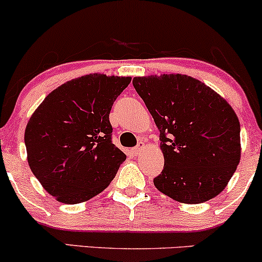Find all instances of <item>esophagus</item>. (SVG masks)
<instances>
[{
    "label": "esophagus",
    "instance_id": "1",
    "mask_svg": "<svg viewBox=\"0 0 262 262\" xmlns=\"http://www.w3.org/2000/svg\"><path fill=\"white\" fill-rule=\"evenodd\" d=\"M144 149H145V144H144L143 141H139V143H138V145L135 146V148L132 149V154H133V155H139Z\"/></svg>",
    "mask_w": 262,
    "mask_h": 262
}]
</instances>
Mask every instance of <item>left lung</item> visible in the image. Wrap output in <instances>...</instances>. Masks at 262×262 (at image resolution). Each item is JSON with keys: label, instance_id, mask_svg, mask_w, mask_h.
Returning <instances> with one entry per match:
<instances>
[{"label": "left lung", "instance_id": "1", "mask_svg": "<svg viewBox=\"0 0 262 262\" xmlns=\"http://www.w3.org/2000/svg\"><path fill=\"white\" fill-rule=\"evenodd\" d=\"M133 86L160 130L159 191L181 203L218 196L239 165L240 123L227 101L182 74L134 77Z\"/></svg>", "mask_w": 262, "mask_h": 262}]
</instances>
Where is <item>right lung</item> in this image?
Listing matches in <instances>:
<instances>
[{"instance_id":"add662e5","label":"right lung","mask_w":262,"mask_h":262,"mask_svg":"<svg viewBox=\"0 0 262 262\" xmlns=\"http://www.w3.org/2000/svg\"><path fill=\"white\" fill-rule=\"evenodd\" d=\"M132 77L90 74L62 83L27 123L32 172L56 201L76 204L107 188L125 154L112 143L110 112Z\"/></svg>"}]
</instances>
